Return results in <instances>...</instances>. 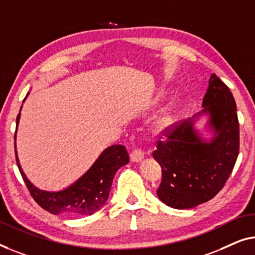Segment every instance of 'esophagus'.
I'll return each mask as SVG.
<instances>
[{
  "label": "esophagus",
  "instance_id": "obj_1",
  "mask_svg": "<svg viewBox=\"0 0 255 255\" xmlns=\"http://www.w3.org/2000/svg\"><path fill=\"white\" fill-rule=\"evenodd\" d=\"M144 158V152L141 148H135L130 153V159L131 162H141V160Z\"/></svg>",
  "mask_w": 255,
  "mask_h": 255
}]
</instances>
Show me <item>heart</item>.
Instances as JSON below:
<instances>
[{"mask_svg":"<svg viewBox=\"0 0 255 255\" xmlns=\"http://www.w3.org/2000/svg\"><path fill=\"white\" fill-rule=\"evenodd\" d=\"M170 123H171V117L167 116V114H165V116L160 117L158 121H157V126L159 128H163V127H166Z\"/></svg>","mask_w":255,"mask_h":255,"instance_id":"1","label":"heart"}]
</instances>
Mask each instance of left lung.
I'll list each match as a JSON object with an SVG mask.
<instances>
[{"instance_id":"left-lung-1","label":"left lung","mask_w":255,"mask_h":255,"mask_svg":"<svg viewBox=\"0 0 255 255\" xmlns=\"http://www.w3.org/2000/svg\"><path fill=\"white\" fill-rule=\"evenodd\" d=\"M202 113L209 114L215 136L204 142L188 120L166 128L157 141L153 158L162 167L157 195L175 209H189L217 195L230 177L239 153V123L234 96L213 74L204 96Z\"/></svg>"}]
</instances>
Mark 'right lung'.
<instances>
[{"label": "right lung", "instance_id": "right-lung-1", "mask_svg": "<svg viewBox=\"0 0 255 255\" xmlns=\"http://www.w3.org/2000/svg\"><path fill=\"white\" fill-rule=\"evenodd\" d=\"M19 117L20 114L17 116V126L19 123ZM16 162L31 196L42 209L53 215L89 216L98 211L105 204L109 199L116 172L121 166L129 163V155L124 145L116 144L110 146L104 150L99 158L83 177L78 179L70 187L60 192H46L34 187L21 170L17 152Z\"/></svg>", "mask_w": 255, "mask_h": 255}]
</instances>
